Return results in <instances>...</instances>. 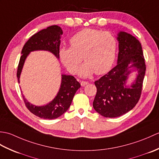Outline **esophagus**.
Segmentation results:
<instances>
[{"label": "esophagus", "mask_w": 159, "mask_h": 159, "mask_svg": "<svg viewBox=\"0 0 159 159\" xmlns=\"http://www.w3.org/2000/svg\"><path fill=\"white\" fill-rule=\"evenodd\" d=\"M88 83H89L87 82V81H85V80H82V81L80 82V85H81V86L84 87V86L87 85Z\"/></svg>", "instance_id": "obj_1"}]
</instances>
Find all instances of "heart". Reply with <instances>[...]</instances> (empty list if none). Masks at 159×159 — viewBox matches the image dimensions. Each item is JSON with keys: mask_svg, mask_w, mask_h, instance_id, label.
<instances>
[{"mask_svg": "<svg viewBox=\"0 0 159 159\" xmlns=\"http://www.w3.org/2000/svg\"><path fill=\"white\" fill-rule=\"evenodd\" d=\"M71 46L61 48L60 59L70 73L75 74L83 59L85 61L79 70L81 76L87 77L94 72H107L116 59L117 40L109 31L85 29L78 32L70 39Z\"/></svg>", "mask_w": 159, "mask_h": 159, "instance_id": "obj_1", "label": "heart"}]
</instances>
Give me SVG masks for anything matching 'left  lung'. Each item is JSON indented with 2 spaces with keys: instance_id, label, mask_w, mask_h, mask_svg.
<instances>
[{
  "instance_id": "obj_1",
  "label": "left lung",
  "mask_w": 159,
  "mask_h": 159,
  "mask_svg": "<svg viewBox=\"0 0 159 159\" xmlns=\"http://www.w3.org/2000/svg\"><path fill=\"white\" fill-rule=\"evenodd\" d=\"M117 64L94 83L97 88L93 109L105 117H117L135 107L141 97L146 67L141 43L134 36L120 31L117 35ZM138 75L130 87L125 85L131 69Z\"/></svg>"
}]
</instances>
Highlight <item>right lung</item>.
<instances>
[{"label": "right lung", "instance_id": "add662e5", "mask_svg": "<svg viewBox=\"0 0 159 159\" xmlns=\"http://www.w3.org/2000/svg\"><path fill=\"white\" fill-rule=\"evenodd\" d=\"M63 31L60 26L52 25L32 35L24 45L22 50L17 70V77L20 83V76L23 65L29 54L35 50H47L59 58V46L61 36ZM61 84L57 95L49 104L45 106L38 107L30 104L24 96L22 98L26 108L34 114L43 119L53 120L61 116L69 109L76 91L80 87V84L73 76L62 74Z\"/></svg>", "mask_w": 159, "mask_h": 159}]
</instances>
